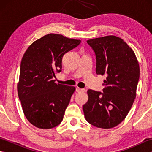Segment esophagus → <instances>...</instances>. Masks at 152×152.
Segmentation results:
<instances>
[{
  "instance_id": "1",
  "label": "esophagus",
  "mask_w": 152,
  "mask_h": 152,
  "mask_svg": "<svg viewBox=\"0 0 152 152\" xmlns=\"http://www.w3.org/2000/svg\"><path fill=\"white\" fill-rule=\"evenodd\" d=\"M76 92H84V91H86V90L84 89H81V88H78V87H77V88H76Z\"/></svg>"
}]
</instances>
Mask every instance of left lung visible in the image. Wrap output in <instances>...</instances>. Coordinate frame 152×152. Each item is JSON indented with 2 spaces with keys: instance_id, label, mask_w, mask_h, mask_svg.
<instances>
[{
  "instance_id": "obj_1",
  "label": "left lung",
  "mask_w": 152,
  "mask_h": 152,
  "mask_svg": "<svg viewBox=\"0 0 152 152\" xmlns=\"http://www.w3.org/2000/svg\"><path fill=\"white\" fill-rule=\"evenodd\" d=\"M96 56V73L106 76L103 93L89 89L83 106L86 119L110 129L126 118L137 94L140 67L134 52L121 38L110 35L87 41Z\"/></svg>"
}]
</instances>
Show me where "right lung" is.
Returning a JSON list of instances; mask_svg holds the SVG:
<instances>
[{
	"label": "right lung",
	"mask_w": 152,
	"mask_h": 152,
	"mask_svg": "<svg viewBox=\"0 0 152 152\" xmlns=\"http://www.w3.org/2000/svg\"><path fill=\"white\" fill-rule=\"evenodd\" d=\"M81 40L50 33L31 44L21 59L18 93L25 117L36 127H56L76 88L55 82L64 54Z\"/></svg>",
	"instance_id": "1"
}]
</instances>
